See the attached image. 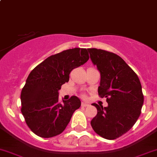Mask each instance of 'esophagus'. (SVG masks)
<instances>
[{
    "label": "esophagus",
    "instance_id": "34e87169",
    "mask_svg": "<svg viewBox=\"0 0 157 157\" xmlns=\"http://www.w3.org/2000/svg\"><path fill=\"white\" fill-rule=\"evenodd\" d=\"M81 106H83V107H87V106H89L90 105L88 104V103H82Z\"/></svg>",
    "mask_w": 157,
    "mask_h": 157
}]
</instances>
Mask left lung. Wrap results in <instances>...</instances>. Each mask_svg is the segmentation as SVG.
I'll list each match as a JSON object with an SVG mask.
<instances>
[{
    "label": "left lung",
    "instance_id": "obj_1",
    "mask_svg": "<svg viewBox=\"0 0 157 157\" xmlns=\"http://www.w3.org/2000/svg\"><path fill=\"white\" fill-rule=\"evenodd\" d=\"M100 72L98 94L108 106L93 103L97 114L90 124L102 137L115 140L130 130L139 118L144 94L139 77L120 56L97 48L87 49Z\"/></svg>",
    "mask_w": 157,
    "mask_h": 157
}]
</instances>
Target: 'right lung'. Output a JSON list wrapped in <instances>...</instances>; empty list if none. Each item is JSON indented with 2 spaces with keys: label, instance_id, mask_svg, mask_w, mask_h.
Returning <instances> with one entry per match:
<instances>
[{
  "label": "right lung",
  "instance_id": "add662e5",
  "mask_svg": "<svg viewBox=\"0 0 157 157\" xmlns=\"http://www.w3.org/2000/svg\"><path fill=\"white\" fill-rule=\"evenodd\" d=\"M89 60L86 48H73L50 56L29 74L21 90V113L33 133L43 138L60 134L81 102L76 96L58 101V90L71 71Z\"/></svg>",
  "mask_w": 157,
  "mask_h": 157
}]
</instances>
